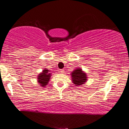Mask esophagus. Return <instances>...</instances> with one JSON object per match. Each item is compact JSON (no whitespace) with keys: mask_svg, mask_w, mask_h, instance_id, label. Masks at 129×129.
Listing matches in <instances>:
<instances>
[{"mask_svg":"<svg viewBox=\"0 0 129 129\" xmlns=\"http://www.w3.org/2000/svg\"><path fill=\"white\" fill-rule=\"evenodd\" d=\"M64 69H61L60 71H59L60 73H64Z\"/></svg>","mask_w":129,"mask_h":129,"instance_id":"obj_1","label":"esophagus"}]
</instances>
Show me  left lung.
Segmentation results:
<instances>
[{"label": "left lung", "mask_w": 129, "mask_h": 129, "mask_svg": "<svg viewBox=\"0 0 129 129\" xmlns=\"http://www.w3.org/2000/svg\"><path fill=\"white\" fill-rule=\"evenodd\" d=\"M72 81L76 86H81L88 80L86 73L80 68H77L71 73Z\"/></svg>", "instance_id": "left-lung-1"}]
</instances>
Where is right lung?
Returning a JSON list of instances; mask_svg holds the SVG:
<instances>
[{"label": "right lung", "mask_w": 129, "mask_h": 129, "mask_svg": "<svg viewBox=\"0 0 129 129\" xmlns=\"http://www.w3.org/2000/svg\"><path fill=\"white\" fill-rule=\"evenodd\" d=\"M51 71L47 68H45L43 69L42 72L40 73L38 76V82L39 84V85L41 86L42 88L45 87L49 81L50 78L51 77Z\"/></svg>", "instance_id": "1"}]
</instances>
